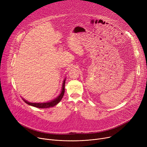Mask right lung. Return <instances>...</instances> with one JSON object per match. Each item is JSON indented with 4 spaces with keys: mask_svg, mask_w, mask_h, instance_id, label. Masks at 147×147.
<instances>
[{
    "mask_svg": "<svg viewBox=\"0 0 147 147\" xmlns=\"http://www.w3.org/2000/svg\"><path fill=\"white\" fill-rule=\"evenodd\" d=\"M66 78L64 80L62 84V88H61V91L60 93V94L55 99H53L52 100L48 101V102H42V103H32V102H28L27 100H26V99H23L24 101L28 105L30 106L34 107H36V108H41V109H45V108H51V107H53L55 105L60 102V101L61 100V99H62L63 96L65 94V82H66Z\"/></svg>",
    "mask_w": 147,
    "mask_h": 147,
    "instance_id": "obj_1",
    "label": "right lung"
}]
</instances>
